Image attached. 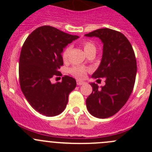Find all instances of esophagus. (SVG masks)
<instances>
[{"label":"esophagus","mask_w":152,"mask_h":152,"mask_svg":"<svg viewBox=\"0 0 152 152\" xmlns=\"http://www.w3.org/2000/svg\"><path fill=\"white\" fill-rule=\"evenodd\" d=\"M86 84L85 81H83V80H77V84L79 86L83 85V84Z\"/></svg>","instance_id":"34e87169"}]
</instances>
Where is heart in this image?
Segmentation results:
<instances>
[{"mask_svg":"<svg viewBox=\"0 0 152 152\" xmlns=\"http://www.w3.org/2000/svg\"><path fill=\"white\" fill-rule=\"evenodd\" d=\"M83 47H84V52L89 50L91 49H95V45L91 42L87 41L84 42L83 43ZM68 52H69V48H66L62 52V58L64 60H66L68 56ZM87 69L84 67L81 66H75L70 69V73L72 74L73 76L77 78H84L87 75Z\"/></svg>","mask_w":152,"mask_h":152,"instance_id":"heart-1","label":"heart"}]
</instances>
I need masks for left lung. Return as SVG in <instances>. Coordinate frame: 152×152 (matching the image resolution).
<instances>
[{
    "label": "left lung",
    "mask_w": 152,
    "mask_h": 152,
    "mask_svg": "<svg viewBox=\"0 0 152 152\" xmlns=\"http://www.w3.org/2000/svg\"><path fill=\"white\" fill-rule=\"evenodd\" d=\"M88 37H98L103 44L100 66L93 78H105L101 88L91 83L92 93L86 100L88 110L96 118L113 116L126 104L134 88L137 72L135 53L131 43L120 32L103 28L93 31Z\"/></svg>",
    "instance_id": "left-lung-1"
}]
</instances>
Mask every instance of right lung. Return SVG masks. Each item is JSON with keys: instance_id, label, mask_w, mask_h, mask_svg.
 Here are the masks:
<instances>
[{"instance_id": "1", "label": "right lung", "mask_w": 152, "mask_h": 152, "mask_svg": "<svg viewBox=\"0 0 152 152\" xmlns=\"http://www.w3.org/2000/svg\"><path fill=\"white\" fill-rule=\"evenodd\" d=\"M79 38L50 26H40L24 42L19 61V78L23 94L35 110L46 116L64 111L68 95L76 87L75 78L67 75L61 82L51 83L60 75L64 48Z\"/></svg>"}]
</instances>
